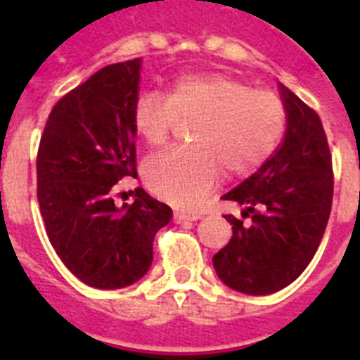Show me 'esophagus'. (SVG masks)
Returning a JSON list of instances; mask_svg holds the SVG:
<instances>
[{
    "label": "esophagus",
    "instance_id": "1",
    "mask_svg": "<svg viewBox=\"0 0 360 360\" xmlns=\"http://www.w3.org/2000/svg\"><path fill=\"white\" fill-rule=\"evenodd\" d=\"M200 218H202V214H198V212H174V221H176V224L196 221V219Z\"/></svg>",
    "mask_w": 360,
    "mask_h": 360
}]
</instances>
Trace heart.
Instances as JSON below:
<instances>
[{
	"instance_id": "b5f03b06",
	"label": "heart",
	"mask_w": 360,
	"mask_h": 360,
	"mask_svg": "<svg viewBox=\"0 0 360 360\" xmlns=\"http://www.w3.org/2000/svg\"><path fill=\"white\" fill-rule=\"evenodd\" d=\"M178 122H193L191 146L149 158L144 180L158 198L195 207L221 171L249 174L276 151L287 111L274 91L225 73H189L171 82L165 97L144 94L133 110V128L149 148L169 141Z\"/></svg>"
}]
</instances>
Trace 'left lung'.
<instances>
[{"mask_svg":"<svg viewBox=\"0 0 360 360\" xmlns=\"http://www.w3.org/2000/svg\"><path fill=\"white\" fill-rule=\"evenodd\" d=\"M287 111L281 146L224 200L243 205V218L225 214L232 238L212 257L227 287L249 295L274 294L301 276L328 224L333 171L319 115L279 84Z\"/></svg>","mask_w":360,"mask_h":360,"instance_id":"8db88e82","label":"left lung"}]
</instances>
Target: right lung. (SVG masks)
I'll list each match as a JSON object with an SVG mask.
<instances>
[{
    "label": "right lung",
    "instance_id": "add662e5",
    "mask_svg": "<svg viewBox=\"0 0 360 360\" xmlns=\"http://www.w3.org/2000/svg\"><path fill=\"white\" fill-rule=\"evenodd\" d=\"M141 59L108 65L57 101L37 149V202L66 269L94 288L133 285L149 270L169 205L142 187L115 207L113 186L136 176L133 110Z\"/></svg>",
    "mask_w": 360,
    "mask_h": 360
}]
</instances>
